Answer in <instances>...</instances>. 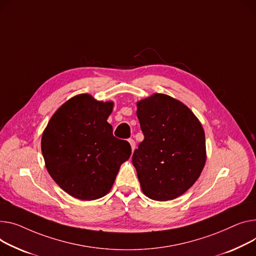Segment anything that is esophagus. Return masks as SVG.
<instances>
[{
    "label": "esophagus",
    "mask_w": 256,
    "mask_h": 256,
    "mask_svg": "<svg viewBox=\"0 0 256 256\" xmlns=\"http://www.w3.org/2000/svg\"><path fill=\"white\" fill-rule=\"evenodd\" d=\"M128 143L130 144L132 150L134 151V148H136V142H134V140H132V139H128Z\"/></svg>",
    "instance_id": "34e87169"
}]
</instances>
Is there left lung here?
Returning <instances> with one entry per match:
<instances>
[{"label":"left lung","mask_w":256,"mask_h":256,"mask_svg":"<svg viewBox=\"0 0 256 256\" xmlns=\"http://www.w3.org/2000/svg\"><path fill=\"white\" fill-rule=\"evenodd\" d=\"M144 140L134 151L142 192L154 200H173L190 188L206 162L205 132L181 102L156 94L137 104Z\"/></svg>","instance_id":"8db88e82"}]
</instances>
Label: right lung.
Returning <instances> with one entry per match:
<instances>
[{
  "label": "right lung",
  "instance_id": "1",
  "mask_svg": "<svg viewBox=\"0 0 256 256\" xmlns=\"http://www.w3.org/2000/svg\"><path fill=\"white\" fill-rule=\"evenodd\" d=\"M112 109V102L76 96L54 114L43 132L41 149L47 171L76 198L106 196L119 166L130 156V143L114 137L107 122Z\"/></svg>",
  "mask_w": 256,
  "mask_h": 256
}]
</instances>
